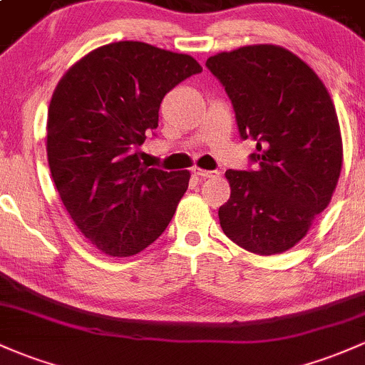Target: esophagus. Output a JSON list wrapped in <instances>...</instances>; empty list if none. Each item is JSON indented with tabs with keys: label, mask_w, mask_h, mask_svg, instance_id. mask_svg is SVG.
Returning a JSON list of instances; mask_svg holds the SVG:
<instances>
[{
	"label": "esophagus",
	"mask_w": 365,
	"mask_h": 365,
	"mask_svg": "<svg viewBox=\"0 0 365 365\" xmlns=\"http://www.w3.org/2000/svg\"><path fill=\"white\" fill-rule=\"evenodd\" d=\"M193 174L197 175V178H200V179L219 178V172L217 170H203V168H198V167L193 168Z\"/></svg>",
	"instance_id": "1"
}]
</instances>
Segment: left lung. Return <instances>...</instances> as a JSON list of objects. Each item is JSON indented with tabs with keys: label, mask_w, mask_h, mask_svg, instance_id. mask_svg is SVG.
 Masks as SVG:
<instances>
[{
	"label": "left lung",
	"mask_w": 365,
	"mask_h": 365,
	"mask_svg": "<svg viewBox=\"0 0 365 365\" xmlns=\"http://www.w3.org/2000/svg\"><path fill=\"white\" fill-rule=\"evenodd\" d=\"M205 66L228 93L242 139L256 140V170H226L221 228L249 252H285L338 184L343 140L331 96L308 64L277 45L240 46Z\"/></svg>",
	"instance_id": "left-lung-1"
}]
</instances>
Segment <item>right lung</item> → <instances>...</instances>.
<instances>
[{
	"mask_svg": "<svg viewBox=\"0 0 365 365\" xmlns=\"http://www.w3.org/2000/svg\"><path fill=\"white\" fill-rule=\"evenodd\" d=\"M202 66L143 41H116L73 64L53 90L46 121L52 179L76 228L101 252L134 256L165 231L190 172L140 163L167 92Z\"/></svg>",
	"mask_w": 365,
	"mask_h": 365,
	"instance_id": "1",
	"label": "right lung"
}]
</instances>
